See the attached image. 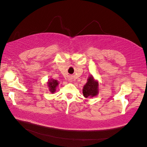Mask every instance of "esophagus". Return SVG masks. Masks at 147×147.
<instances>
[{"label":"esophagus","instance_id":"1","mask_svg":"<svg viewBox=\"0 0 147 147\" xmlns=\"http://www.w3.org/2000/svg\"><path fill=\"white\" fill-rule=\"evenodd\" d=\"M72 80H69V82H72Z\"/></svg>","mask_w":147,"mask_h":147}]
</instances>
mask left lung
Wrapping results in <instances>:
<instances>
[{
  "label": "left lung",
  "mask_w": 147,
  "mask_h": 147,
  "mask_svg": "<svg viewBox=\"0 0 147 147\" xmlns=\"http://www.w3.org/2000/svg\"><path fill=\"white\" fill-rule=\"evenodd\" d=\"M99 94V82L92 75L88 77L86 83L83 88V94L84 97H95Z\"/></svg>",
  "instance_id": "8db88e82"
}]
</instances>
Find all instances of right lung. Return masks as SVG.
<instances>
[{
	"instance_id": "obj_1",
	"label": "right lung",
	"mask_w": 147,
	"mask_h": 147,
	"mask_svg": "<svg viewBox=\"0 0 147 147\" xmlns=\"http://www.w3.org/2000/svg\"><path fill=\"white\" fill-rule=\"evenodd\" d=\"M59 82L56 80L51 78L47 82V85L49 88V90L51 93H54L56 91V87L58 86Z\"/></svg>"
}]
</instances>
